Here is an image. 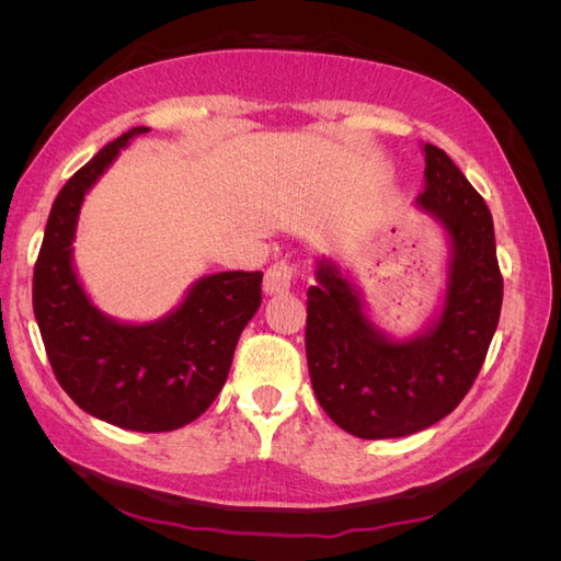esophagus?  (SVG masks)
I'll use <instances>...</instances> for the list:
<instances>
[{"instance_id":"esophagus-1","label":"esophagus","mask_w":561,"mask_h":561,"mask_svg":"<svg viewBox=\"0 0 561 561\" xmlns=\"http://www.w3.org/2000/svg\"><path fill=\"white\" fill-rule=\"evenodd\" d=\"M297 271H299L297 264L287 262V260H280L276 264H271L266 268V276H264V290L268 295L287 293L295 285V280H297Z\"/></svg>"}]
</instances>
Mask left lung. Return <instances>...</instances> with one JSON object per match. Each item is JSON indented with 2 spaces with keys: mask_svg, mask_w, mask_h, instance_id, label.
Listing matches in <instances>:
<instances>
[{
  "mask_svg": "<svg viewBox=\"0 0 561 561\" xmlns=\"http://www.w3.org/2000/svg\"><path fill=\"white\" fill-rule=\"evenodd\" d=\"M426 151L419 206L447 229L454 260L443 316L410 342L371 328L351 283L332 262L318 264L307 301V360L322 410L363 439L404 437L454 412L478 379L496 332L503 276L484 198L435 145Z\"/></svg>",
  "mask_w": 561,
  "mask_h": 561,
  "instance_id": "obj_1",
  "label": "left lung"
}]
</instances>
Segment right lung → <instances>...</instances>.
<instances>
[{"instance_id": "right-lung-1", "label": "right lung", "mask_w": 561, "mask_h": 561, "mask_svg": "<svg viewBox=\"0 0 561 561\" xmlns=\"http://www.w3.org/2000/svg\"><path fill=\"white\" fill-rule=\"evenodd\" d=\"M135 126L105 145L65 182L50 208L32 278V307L62 390L112 426L163 433L198 419L222 390L236 344L262 304V271L201 278L182 307L149 325H122L100 313L72 268L83 194L105 173Z\"/></svg>"}]
</instances>
